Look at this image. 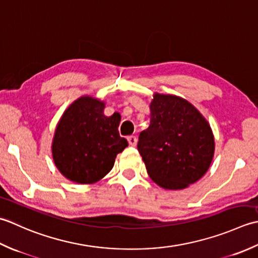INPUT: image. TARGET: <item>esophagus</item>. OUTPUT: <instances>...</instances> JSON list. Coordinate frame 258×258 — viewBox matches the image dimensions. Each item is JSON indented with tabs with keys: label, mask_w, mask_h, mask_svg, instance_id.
Returning a JSON list of instances; mask_svg holds the SVG:
<instances>
[{
	"label": "esophagus",
	"mask_w": 258,
	"mask_h": 258,
	"mask_svg": "<svg viewBox=\"0 0 258 258\" xmlns=\"http://www.w3.org/2000/svg\"><path fill=\"white\" fill-rule=\"evenodd\" d=\"M137 141H138V139H137L136 136H129L128 137V143L130 146L135 147L137 145Z\"/></svg>",
	"instance_id": "34e87169"
}]
</instances>
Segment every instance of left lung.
I'll return each instance as SVG.
<instances>
[{"instance_id":"left-lung-1","label":"left lung","mask_w":258,"mask_h":258,"mask_svg":"<svg viewBox=\"0 0 258 258\" xmlns=\"http://www.w3.org/2000/svg\"><path fill=\"white\" fill-rule=\"evenodd\" d=\"M150 124L141 131L138 151L149 177L164 189H185L207 172L215 152L213 130L188 100L154 93Z\"/></svg>"}]
</instances>
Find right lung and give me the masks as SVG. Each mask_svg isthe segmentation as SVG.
Returning <instances> with one entry per match:
<instances>
[{"label": "right lung", "mask_w": 258, "mask_h": 258, "mask_svg": "<svg viewBox=\"0 0 258 258\" xmlns=\"http://www.w3.org/2000/svg\"><path fill=\"white\" fill-rule=\"evenodd\" d=\"M106 103L82 96L66 109L57 122L51 151L55 167L70 181L90 185L112 169L115 157L128 147L120 137V114L103 113Z\"/></svg>", "instance_id": "add662e5"}]
</instances>
